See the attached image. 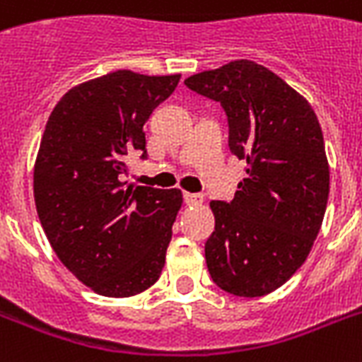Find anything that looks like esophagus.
I'll return each instance as SVG.
<instances>
[{"label": "esophagus", "mask_w": 362, "mask_h": 362, "mask_svg": "<svg viewBox=\"0 0 362 362\" xmlns=\"http://www.w3.org/2000/svg\"><path fill=\"white\" fill-rule=\"evenodd\" d=\"M184 201L189 206H197V204L203 203V195H199V193H184Z\"/></svg>", "instance_id": "34e87169"}]
</instances>
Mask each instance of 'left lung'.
Masks as SVG:
<instances>
[{"instance_id":"left-lung-1","label":"left lung","mask_w":362,"mask_h":362,"mask_svg":"<svg viewBox=\"0 0 362 362\" xmlns=\"http://www.w3.org/2000/svg\"><path fill=\"white\" fill-rule=\"evenodd\" d=\"M184 84L220 101L229 148L247 165L231 203H210V276L237 297L269 295L303 267L323 223L329 161L317 116L297 90L252 59L187 76Z\"/></svg>"}]
</instances>
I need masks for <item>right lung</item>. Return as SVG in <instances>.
I'll use <instances>...</instances> for the list:
<instances>
[{"label": "right lung", "instance_id": "right-lung-1", "mask_svg": "<svg viewBox=\"0 0 362 362\" xmlns=\"http://www.w3.org/2000/svg\"><path fill=\"white\" fill-rule=\"evenodd\" d=\"M180 75L129 69L71 88L48 118L33 167V197L58 259L103 297H133L158 281L180 189L124 182L125 158H146L144 124Z\"/></svg>", "mask_w": 362, "mask_h": 362}]
</instances>
